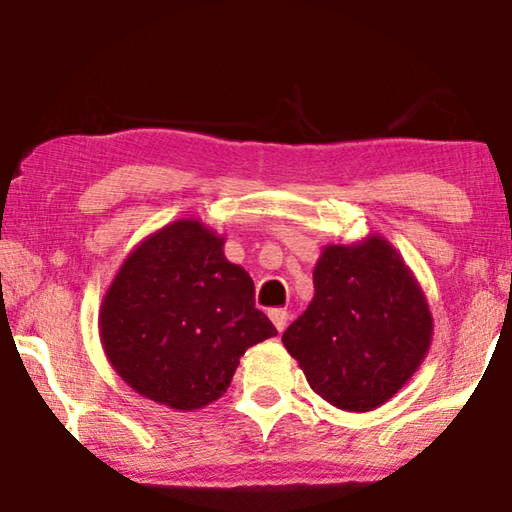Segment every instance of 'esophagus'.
I'll use <instances>...</instances> for the list:
<instances>
[{
    "mask_svg": "<svg viewBox=\"0 0 512 512\" xmlns=\"http://www.w3.org/2000/svg\"><path fill=\"white\" fill-rule=\"evenodd\" d=\"M268 316H271L273 325L277 327V332H284V327L289 323V314L284 309H271L268 311Z\"/></svg>",
    "mask_w": 512,
    "mask_h": 512,
    "instance_id": "1",
    "label": "esophagus"
}]
</instances>
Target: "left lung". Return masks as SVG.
<instances>
[{
  "mask_svg": "<svg viewBox=\"0 0 512 512\" xmlns=\"http://www.w3.org/2000/svg\"><path fill=\"white\" fill-rule=\"evenodd\" d=\"M420 282L391 241L329 244L314 266V298L282 334L311 391L343 411H372L402 391L431 345Z\"/></svg>",
  "mask_w": 512,
  "mask_h": 512,
  "instance_id": "left-lung-1",
  "label": "left lung"
}]
</instances>
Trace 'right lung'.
Here are the masks:
<instances>
[{"label": "right lung", "instance_id": "obj_1", "mask_svg": "<svg viewBox=\"0 0 512 512\" xmlns=\"http://www.w3.org/2000/svg\"><path fill=\"white\" fill-rule=\"evenodd\" d=\"M223 244L203 221H173L140 241L103 296V352L146 400L203 409L228 391L244 352L277 334Z\"/></svg>", "mask_w": 512, "mask_h": 512}]
</instances>
